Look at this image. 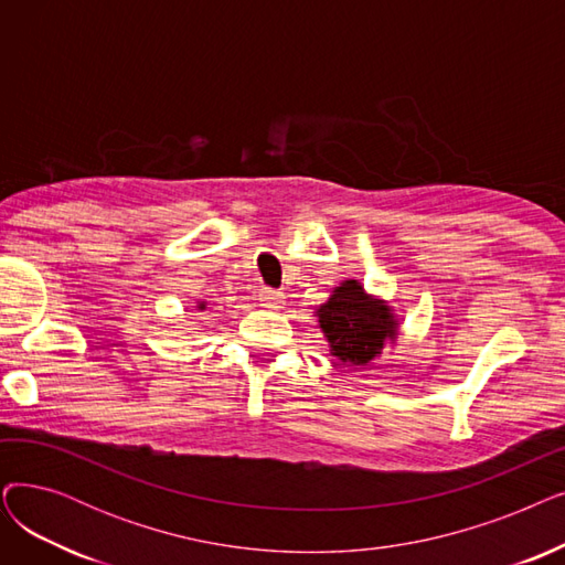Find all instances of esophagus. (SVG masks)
Listing matches in <instances>:
<instances>
[{"label": "esophagus", "mask_w": 565, "mask_h": 565, "mask_svg": "<svg viewBox=\"0 0 565 565\" xmlns=\"http://www.w3.org/2000/svg\"><path fill=\"white\" fill-rule=\"evenodd\" d=\"M258 300H260V305L265 307V309H273V311H277V309H281L284 307V292H279V290H273V288H260L258 290Z\"/></svg>", "instance_id": "34e87169"}]
</instances>
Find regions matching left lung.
I'll return each mask as SVG.
<instances>
[{"label":"left lung","instance_id":"left-lung-1","mask_svg":"<svg viewBox=\"0 0 565 565\" xmlns=\"http://www.w3.org/2000/svg\"><path fill=\"white\" fill-rule=\"evenodd\" d=\"M313 316L330 353L353 370H364L399 337V318L387 300L372 296L358 279H343Z\"/></svg>","mask_w":565,"mask_h":565}]
</instances>
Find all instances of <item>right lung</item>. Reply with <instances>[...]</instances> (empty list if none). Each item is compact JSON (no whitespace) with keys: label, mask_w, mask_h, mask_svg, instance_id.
<instances>
[{"label":"right lung","mask_w":565,"mask_h":565,"mask_svg":"<svg viewBox=\"0 0 565 565\" xmlns=\"http://www.w3.org/2000/svg\"><path fill=\"white\" fill-rule=\"evenodd\" d=\"M205 307H207V302H203V300L195 302V309H199V311H205Z\"/></svg>","instance_id":"1"}]
</instances>
